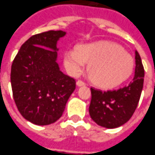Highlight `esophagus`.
<instances>
[{
  "instance_id": "1",
  "label": "esophagus",
  "mask_w": 155,
  "mask_h": 155,
  "mask_svg": "<svg viewBox=\"0 0 155 155\" xmlns=\"http://www.w3.org/2000/svg\"><path fill=\"white\" fill-rule=\"evenodd\" d=\"M85 84H85L84 81H82V80H78V81H77V85H78V86H84Z\"/></svg>"
}]
</instances>
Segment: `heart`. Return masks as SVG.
<instances>
[{"label": "heart", "instance_id": "b5f03b06", "mask_svg": "<svg viewBox=\"0 0 155 155\" xmlns=\"http://www.w3.org/2000/svg\"><path fill=\"white\" fill-rule=\"evenodd\" d=\"M64 63L71 74L79 75L86 63L89 74L95 84L112 88L121 84L131 74L134 60L128 52L115 43L95 41L65 52Z\"/></svg>", "mask_w": 155, "mask_h": 155}]
</instances>
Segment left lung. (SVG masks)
<instances>
[{"mask_svg": "<svg viewBox=\"0 0 155 155\" xmlns=\"http://www.w3.org/2000/svg\"><path fill=\"white\" fill-rule=\"evenodd\" d=\"M135 59V75L128 85L119 90L106 91L90 88L89 112L91 119L98 125L108 129L117 128L132 117L141 97L144 80V69L137 51Z\"/></svg>", "mask_w": 155, "mask_h": 155, "instance_id": "left-lung-1", "label": "left lung"}]
</instances>
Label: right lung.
<instances>
[{
	"instance_id": "1",
	"label": "right lung",
	"mask_w": 155,
	"mask_h": 155,
	"mask_svg": "<svg viewBox=\"0 0 155 155\" xmlns=\"http://www.w3.org/2000/svg\"><path fill=\"white\" fill-rule=\"evenodd\" d=\"M65 35L48 31L32 36L12 61L11 84L21 115L37 125L54 123L62 116L76 89L74 78L64 74L57 61V41Z\"/></svg>"
}]
</instances>
